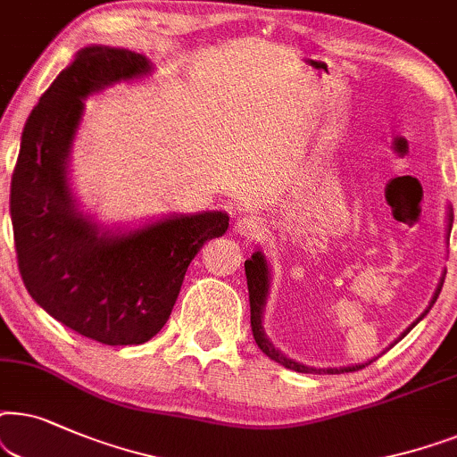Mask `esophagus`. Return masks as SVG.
Instances as JSON below:
<instances>
[{
  "label": "esophagus",
  "mask_w": 457,
  "mask_h": 457,
  "mask_svg": "<svg viewBox=\"0 0 457 457\" xmlns=\"http://www.w3.org/2000/svg\"><path fill=\"white\" fill-rule=\"evenodd\" d=\"M261 229H263V221L257 215H245L236 221V232L245 236V238H257Z\"/></svg>",
  "instance_id": "esophagus-1"
}]
</instances>
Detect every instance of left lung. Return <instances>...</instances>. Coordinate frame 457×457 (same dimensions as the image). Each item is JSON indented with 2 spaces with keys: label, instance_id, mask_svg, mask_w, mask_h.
<instances>
[{
  "label": "left lung",
  "instance_id": "obj_1",
  "mask_svg": "<svg viewBox=\"0 0 457 457\" xmlns=\"http://www.w3.org/2000/svg\"><path fill=\"white\" fill-rule=\"evenodd\" d=\"M452 221H453V215L452 212H449V229H452ZM245 271H246V284H248V301H251V328H253V337H254V340H257V345H259V349L265 353L267 357H270V360H273V361H278L279 366H284V368H288V370H295V372H303V374H321V372H328V374H345V372H357V370H361V368H366V366H370V363L372 361H368V363H360V366H349V368H328V370H324V368H309V366H303V363H296V361H292V360H288V357L284 355V353H279L276 346H273L270 340H267V337H265V332H263V326H261V318H263V307H265V296H267V288H270V270H267V261H265V257L263 254H261L259 251L253 254L251 259H246L245 261ZM443 286V284H441ZM441 286L439 288H436V292H435V296H433V303H430V307L435 305V301H436V296H439V292H441ZM428 307V309H430ZM428 309L427 312H424L422 315H420V318L413 321V324L407 328V332L411 330L413 326L418 324L420 320L424 318V315L428 313ZM407 332H403V337Z\"/></svg>",
  "mask_w": 457,
  "mask_h": 457
}]
</instances>
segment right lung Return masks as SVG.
Masks as SVG:
<instances>
[{
  "label": "right lung",
  "mask_w": 457,
  "mask_h": 457,
  "mask_svg": "<svg viewBox=\"0 0 457 457\" xmlns=\"http://www.w3.org/2000/svg\"><path fill=\"white\" fill-rule=\"evenodd\" d=\"M150 72L145 56L91 46L56 77L24 125L12 173L18 270L54 320L102 345H142L167 324L187 265L229 225L221 211L161 219L129 234H100L75 209L66 158L83 97Z\"/></svg>",
  "instance_id": "add662e5"
}]
</instances>
